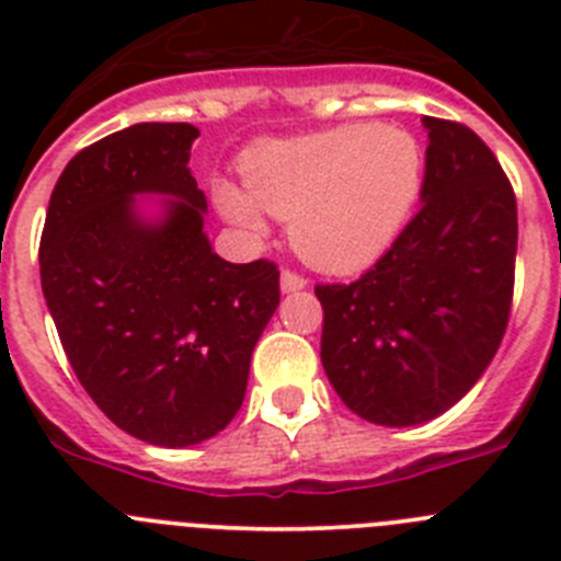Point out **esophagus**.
I'll list each match as a JSON object with an SVG mask.
<instances>
[{
	"mask_svg": "<svg viewBox=\"0 0 561 561\" xmlns=\"http://www.w3.org/2000/svg\"><path fill=\"white\" fill-rule=\"evenodd\" d=\"M300 289H306L304 275H297V272H291V270L280 272V291H286V295H289V291H300Z\"/></svg>",
	"mask_w": 561,
	"mask_h": 561,
	"instance_id": "1",
	"label": "esophagus"
}]
</instances>
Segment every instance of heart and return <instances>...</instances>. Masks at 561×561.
<instances>
[{
  "mask_svg": "<svg viewBox=\"0 0 561 561\" xmlns=\"http://www.w3.org/2000/svg\"><path fill=\"white\" fill-rule=\"evenodd\" d=\"M427 157L401 126H336L257 142L241 160L244 187L219 180L213 202L227 221L261 236L264 210L289 219L306 264L356 272L390 250L424 191Z\"/></svg>",
  "mask_w": 561,
  "mask_h": 561,
  "instance_id": "obj_1",
  "label": "heart"
}]
</instances>
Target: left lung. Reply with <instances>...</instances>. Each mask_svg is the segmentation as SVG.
Masks as SVG:
<instances>
[{"label": "left lung", "instance_id": "8db88e82", "mask_svg": "<svg viewBox=\"0 0 561 561\" xmlns=\"http://www.w3.org/2000/svg\"><path fill=\"white\" fill-rule=\"evenodd\" d=\"M421 123L430 146L415 219L359 280L314 289L331 388L381 427H415L458 404L497 354L512 311V182L472 128Z\"/></svg>", "mask_w": 561, "mask_h": 561}]
</instances>
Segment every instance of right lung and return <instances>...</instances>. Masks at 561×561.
Here are the masks:
<instances>
[{"label":"right lung","instance_id":"obj_1","mask_svg":"<svg viewBox=\"0 0 561 561\" xmlns=\"http://www.w3.org/2000/svg\"><path fill=\"white\" fill-rule=\"evenodd\" d=\"M196 137L191 123H137L76 153L38 250L44 300L83 390L117 427L168 449L230 424L280 304L275 264L213 252L187 168Z\"/></svg>","mask_w":561,"mask_h":561}]
</instances>
